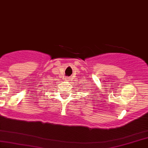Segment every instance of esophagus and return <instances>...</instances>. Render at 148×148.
Segmentation results:
<instances>
[{"mask_svg":"<svg viewBox=\"0 0 148 148\" xmlns=\"http://www.w3.org/2000/svg\"><path fill=\"white\" fill-rule=\"evenodd\" d=\"M69 79H70V78L66 77V81H69Z\"/></svg>","mask_w":148,"mask_h":148,"instance_id":"34e87169","label":"esophagus"}]
</instances>
